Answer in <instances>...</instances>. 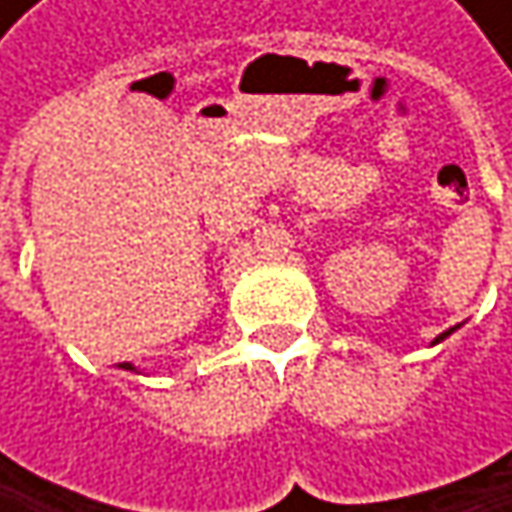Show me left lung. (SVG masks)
<instances>
[{"label":"left lung","mask_w":512,"mask_h":512,"mask_svg":"<svg viewBox=\"0 0 512 512\" xmlns=\"http://www.w3.org/2000/svg\"><path fill=\"white\" fill-rule=\"evenodd\" d=\"M451 332H454V329H448V332H442V335H439V338H448V335H451ZM439 338H436V341H439Z\"/></svg>","instance_id":"left-lung-1"}]
</instances>
